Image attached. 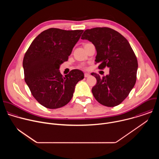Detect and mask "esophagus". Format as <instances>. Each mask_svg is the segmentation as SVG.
Returning <instances> with one entry per match:
<instances>
[{"label":"esophagus","instance_id":"esophagus-1","mask_svg":"<svg viewBox=\"0 0 159 159\" xmlns=\"http://www.w3.org/2000/svg\"><path fill=\"white\" fill-rule=\"evenodd\" d=\"M90 74H89V73H85L84 74V77H90Z\"/></svg>","mask_w":159,"mask_h":159}]
</instances>
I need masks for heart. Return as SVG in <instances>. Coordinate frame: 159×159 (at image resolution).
Listing matches in <instances>:
<instances>
[{"label":"heart","instance_id":"b5f03b06","mask_svg":"<svg viewBox=\"0 0 159 159\" xmlns=\"http://www.w3.org/2000/svg\"><path fill=\"white\" fill-rule=\"evenodd\" d=\"M80 66V67H82L83 66H82V65H81V66Z\"/></svg>","mask_w":159,"mask_h":159}]
</instances>
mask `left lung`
Returning a JSON list of instances; mask_svg holds the SVG:
<instances>
[{"instance_id": "left-lung-1", "label": "left lung", "mask_w": 159, "mask_h": 159, "mask_svg": "<svg viewBox=\"0 0 159 159\" xmlns=\"http://www.w3.org/2000/svg\"><path fill=\"white\" fill-rule=\"evenodd\" d=\"M81 39L95 46V61L99 64V69H109V74L102 78L92 74L97 80L92 89L94 97L107 107L119 105L128 96L137 80L138 61L129 42L120 33L109 28L86 30Z\"/></svg>"}]
</instances>
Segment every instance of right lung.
Wrapping results in <instances>:
<instances>
[{
    "instance_id": "right-lung-1",
    "label": "right lung",
    "mask_w": 159,
    "mask_h": 159,
    "mask_svg": "<svg viewBox=\"0 0 159 159\" xmlns=\"http://www.w3.org/2000/svg\"><path fill=\"white\" fill-rule=\"evenodd\" d=\"M83 31L50 28L33 40L25 53L22 62L25 82L33 97L45 107L57 109L69 103L76 84L84 78L78 69L64 77L59 70Z\"/></svg>"
}]
</instances>
